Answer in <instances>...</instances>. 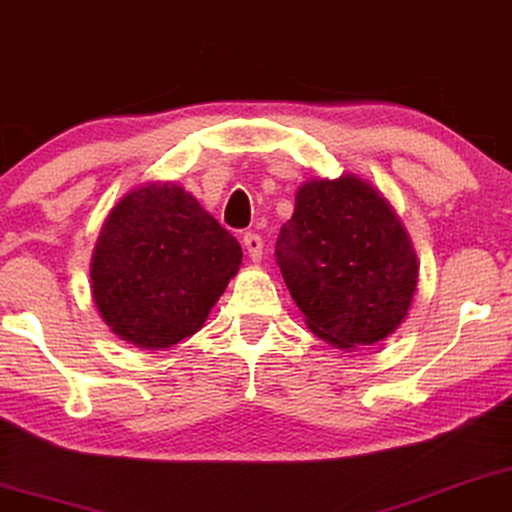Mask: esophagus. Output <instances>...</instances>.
I'll return each mask as SVG.
<instances>
[{"label": "esophagus", "instance_id": "obj_1", "mask_svg": "<svg viewBox=\"0 0 512 512\" xmlns=\"http://www.w3.org/2000/svg\"><path fill=\"white\" fill-rule=\"evenodd\" d=\"M243 245L245 250H248V257L252 262H260L262 260V248H264V241L260 234H255V231H248V234L243 236Z\"/></svg>", "mask_w": 512, "mask_h": 512}]
</instances>
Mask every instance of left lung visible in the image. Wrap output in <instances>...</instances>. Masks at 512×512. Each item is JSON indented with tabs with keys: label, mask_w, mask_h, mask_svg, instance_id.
Masks as SVG:
<instances>
[{
	"label": "left lung",
	"mask_w": 512,
	"mask_h": 512,
	"mask_svg": "<svg viewBox=\"0 0 512 512\" xmlns=\"http://www.w3.org/2000/svg\"><path fill=\"white\" fill-rule=\"evenodd\" d=\"M276 264L309 330L337 349L393 335L419 281L398 215L356 175L297 189L295 213L276 238Z\"/></svg>",
	"instance_id": "1"
}]
</instances>
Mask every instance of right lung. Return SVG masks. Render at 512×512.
<instances>
[{
    "mask_svg": "<svg viewBox=\"0 0 512 512\" xmlns=\"http://www.w3.org/2000/svg\"><path fill=\"white\" fill-rule=\"evenodd\" d=\"M243 262L241 245L173 182L133 189L109 210L91 260V288L114 335L170 349L206 323Z\"/></svg>",
    "mask_w": 512,
    "mask_h": 512,
    "instance_id": "right-lung-1",
    "label": "right lung"
}]
</instances>
